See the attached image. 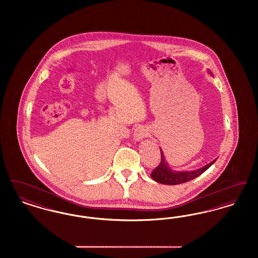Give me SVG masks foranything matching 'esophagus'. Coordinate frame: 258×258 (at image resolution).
<instances>
[{
  "label": "esophagus",
  "mask_w": 258,
  "mask_h": 258,
  "mask_svg": "<svg viewBox=\"0 0 258 258\" xmlns=\"http://www.w3.org/2000/svg\"><path fill=\"white\" fill-rule=\"evenodd\" d=\"M147 130L145 126L143 125H139L135 128V134H134V137H135V140L139 141V140H142L144 137L147 136Z\"/></svg>",
  "instance_id": "34e87169"
}]
</instances>
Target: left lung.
Here are the masks:
<instances>
[{
    "mask_svg": "<svg viewBox=\"0 0 258 258\" xmlns=\"http://www.w3.org/2000/svg\"><path fill=\"white\" fill-rule=\"evenodd\" d=\"M160 164L151 173V177L153 180L157 181L158 183L164 184H179L186 183L190 180H194L195 178L201 175L203 172L206 171L209 167L216 161V160L210 162L206 166L197 169L195 171L189 172H173L168 167L166 161L164 160V156L162 151L160 150Z\"/></svg>",
    "mask_w": 258,
    "mask_h": 258,
    "instance_id": "1",
    "label": "left lung"
}]
</instances>
